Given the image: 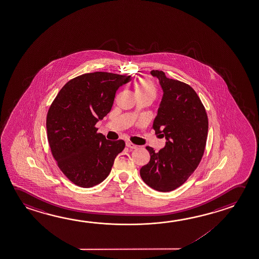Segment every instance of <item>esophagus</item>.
<instances>
[{
    "label": "esophagus",
    "mask_w": 259,
    "mask_h": 259,
    "mask_svg": "<svg viewBox=\"0 0 259 259\" xmlns=\"http://www.w3.org/2000/svg\"><path fill=\"white\" fill-rule=\"evenodd\" d=\"M126 146H127L128 148L130 149H136L137 148V145L136 144H132L131 142H126Z\"/></svg>",
    "instance_id": "esophagus-1"
}]
</instances>
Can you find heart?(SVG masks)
Segmentation results:
<instances>
[{
	"mask_svg": "<svg viewBox=\"0 0 259 259\" xmlns=\"http://www.w3.org/2000/svg\"><path fill=\"white\" fill-rule=\"evenodd\" d=\"M135 90L137 98L144 97L153 100L156 98L157 88L154 81L148 76H143L135 82Z\"/></svg>",
	"mask_w": 259,
	"mask_h": 259,
	"instance_id": "obj_1",
	"label": "heart"
}]
</instances>
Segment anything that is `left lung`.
<instances>
[{"instance_id":"left-lung-1","label":"left lung","mask_w":259,"mask_h":259,"mask_svg":"<svg viewBox=\"0 0 259 259\" xmlns=\"http://www.w3.org/2000/svg\"><path fill=\"white\" fill-rule=\"evenodd\" d=\"M163 90L153 121L155 134L165 136V147L155 153L146 146L150 161L141 168V178L155 191L168 192L182 186L203 156L208 137V115L195 90L182 81L152 70Z\"/></svg>"}]
</instances>
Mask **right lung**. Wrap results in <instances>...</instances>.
Segmentation results:
<instances>
[{
  "instance_id": "1",
  "label": "right lung",
  "mask_w": 259,
  "mask_h": 259,
  "mask_svg": "<svg viewBox=\"0 0 259 259\" xmlns=\"http://www.w3.org/2000/svg\"><path fill=\"white\" fill-rule=\"evenodd\" d=\"M131 76L87 73L67 82L47 114L48 141L60 170L76 186L98 185L109 175L123 140H106L96 123L110 112L117 89Z\"/></svg>"
}]
</instances>
